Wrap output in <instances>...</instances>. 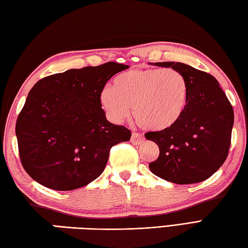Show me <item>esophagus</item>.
I'll list each match as a JSON object with an SVG mask.
<instances>
[{
	"mask_svg": "<svg viewBox=\"0 0 248 248\" xmlns=\"http://www.w3.org/2000/svg\"><path fill=\"white\" fill-rule=\"evenodd\" d=\"M130 142H132L133 144H140L143 142V137L142 135H140L138 133H133L132 134V138H130Z\"/></svg>",
	"mask_w": 248,
	"mask_h": 248,
	"instance_id": "esophagus-1",
	"label": "esophagus"
}]
</instances>
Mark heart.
<instances>
[{"mask_svg":"<svg viewBox=\"0 0 248 248\" xmlns=\"http://www.w3.org/2000/svg\"><path fill=\"white\" fill-rule=\"evenodd\" d=\"M188 100L186 78L172 68L122 72L114 78L113 86H105L99 94L102 109L112 122H123L133 107L137 124L152 132H162L178 123Z\"/></svg>","mask_w":248,"mask_h":248,"instance_id":"1","label":"heart"}]
</instances>
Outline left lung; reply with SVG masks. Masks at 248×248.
Wrapping results in <instances>:
<instances>
[{"label":"left lung","instance_id":"left-lung-1","mask_svg":"<svg viewBox=\"0 0 248 248\" xmlns=\"http://www.w3.org/2000/svg\"><path fill=\"white\" fill-rule=\"evenodd\" d=\"M184 74L189 88L188 107L181 120L162 132L144 136L160 149L149 168L160 178L177 185L208 179L225 163L231 144L233 109L218 81L209 73L182 62H155Z\"/></svg>","mask_w":248,"mask_h":248}]
</instances>
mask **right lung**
Listing matches in <instances>:
<instances>
[{
	"label": "right lung",
	"mask_w": 248,
	"mask_h": 248,
	"mask_svg": "<svg viewBox=\"0 0 248 248\" xmlns=\"http://www.w3.org/2000/svg\"><path fill=\"white\" fill-rule=\"evenodd\" d=\"M118 62L71 69L41 78L17 118L21 164L32 179L58 191L78 189L101 175L110 149L128 141L130 130L106 119L100 91Z\"/></svg>",
	"instance_id": "add662e5"
}]
</instances>
